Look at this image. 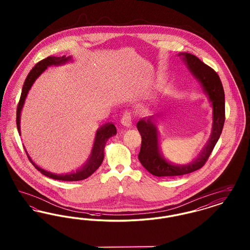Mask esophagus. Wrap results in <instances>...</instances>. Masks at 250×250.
<instances>
[{"mask_svg": "<svg viewBox=\"0 0 250 250\" xmlns=\"http://www.w3.org/2000/svg\"><path fill=\"white\" fill-rule=\"evenodd\" d=\"M121 124L125 126H130L132 124V115L130 111H125L123 116L121 117Z\"/></svg>", "mask_w": 250, "mask_h": 250, "instance_id": "34e87169", "label": "esophagus"}]
</instances>
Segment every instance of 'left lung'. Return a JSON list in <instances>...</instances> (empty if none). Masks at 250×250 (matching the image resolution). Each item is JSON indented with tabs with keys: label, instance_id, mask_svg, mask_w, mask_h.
Returning <instances> with one entry per match:
<instances>
[{
	"label": "left lung",
	"instance_id": "1",
	"mask_svg": "<svg viewBox=\"0 0 250 250\" xmlns=\"http://www.w3.org/2000/svg\"><path fill=\"white\" fill-rule=\"evenodd\" d=\"M181 55L210 97L214 108L213 131L208 144L196 160L186 166H177L168 163L161 157L158 148L157 132L151 118L139 121L137 128L142 136L139 160L151 174L158 177L180 176L193 172L204 166L222 133L225 123V94L219 76L212 67L205 64L195 55L190 53L179 54V56Z\"/></svg>",
	"mask_w": 250,
	"mask_h": 250
}]
</instances>
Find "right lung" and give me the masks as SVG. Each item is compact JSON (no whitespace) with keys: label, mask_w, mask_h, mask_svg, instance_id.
Masks as SVG:
<instances>
[{"label":"right lung","mask_w":250,"mask_h":250,"mask_svg":"<svg viewBox=\"0 0 250 250\" xmlns=\"http://www.w3.org/2000/svg\"><path fill=\"white\" fill-rule=\"evenodd\" d=\"M70 59H71L70 57H64V56H62V57L48 56L47 58L38 62L36 65L33 67V69L29 72V74L26 77V80L24 82L21 95V98H20V101H19V104H18V107H17V119H16V122H17V127H18L19 134H21L20 121H21V109L23 107L24 101H25L26 96L28 95L29 90L31 89L32 85L36 82V79L39 77L40 74H42L43 72L45 71L49 65L62 64V63L66 62L67 61H69ZM115 134H116V127L113 124H107V125H103L101 128H99L96 132L92 155H91V157L89 158L88 162L81 169H78L76 172L70 173V174L57 175V174L46 171L45 169L39 167L32 161V159L30 158V156L28 155L27 152H26V154H27L29 160L32 162V164L35 166L36 169L39 170L45 176H48L49 178L54 179V180L69 181V182L70 181L84 180V179L88 178L90 175H92L102 164V161L104 159V148H105L106 143L110 137L114 136Z\"/></svg>","instance_id":"right-lung-1"}]
</instances>
